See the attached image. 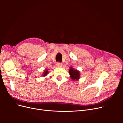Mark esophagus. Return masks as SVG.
Returning a JSON list of instances; mask_svg holds the SVG:
<instances>
[{
    "label": "esophagus",
    "instance_id": "esophagus-1",
    "mask_svg": "<svg viewBox=\"0 0 123 123\" xmlns=\"http://www.w3.org/2000/svg\"><path fill=\"white\" fill-rule=\"evenodd\" d=\"M56 66L57 67H58V68H61L62 67V64H61V62H58L56 63Z\"/></svg>",
    "mask_w": 123,
    "mask_h": 123
}]
</instances>
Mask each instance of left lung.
<instances>
[{
  "instance_id": "1",
  "label": "left lung",
  "mask_w": 123,
  "mask_h": 123,
  "mask_svg": "<svg viewBox=\"0 0 123 123\" xmlns=\"http://www.w3.org/2000/svg\"><path fill=\"white\" fill-rule=\"evenodd\" d=\"M69 73L71 78L73 80H77L80 79V72L77 70H74L73 68L71 67L69 70Z\"/></svg>"
}]
</instances>
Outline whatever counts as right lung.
<instances>
[{"instance_id": "obj_1", "label": "right lung", "mask_w": 123, "mask_h": 123, "mask_svg": "<svg viewBox=\"0 0 123 123\" xmlns=\"http://www.w3.org/2000/svg\"><path fill=\"white\" fill-rule=\"evenodd\" d=\"M48 73V71L47 70H46L45 71H44V72H43V76H46V75H47Z\"/></svg>"}]
</instances>
